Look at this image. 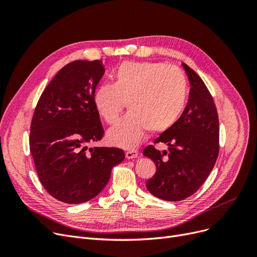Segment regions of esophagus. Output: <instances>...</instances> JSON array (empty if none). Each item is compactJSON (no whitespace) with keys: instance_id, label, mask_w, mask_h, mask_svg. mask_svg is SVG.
I'll return each instance as SVG.
<instances>
[{"instance_id":"1","label":"esophagus","mask_w":257,"mask_h":257,"mask_svg":"<svg viewBox=\"0 0 257 257\" xmlns=\"http://www.w3.org/2000/svg\"><path fill=\"white\" fill-rule=\"evenodd\" d=\"M137 157H138V151L137 150L132 149V150H128V151L125 152V158L128 159V160L136 159Z\"/></svg>"}]
</instances>
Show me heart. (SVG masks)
I'll return each instance as SVG.
<instances>
[{"label": "heart", "mask_w": 257, "mask_h": 257, "mask_svg": "<svg viewBox=\"0 0 257 257\" xmlns=\"http://www.w3.org/2000/svg\"><path fill=\"white\" fill-rule=\"evenodd\" d=\"M188 96L183 72L174 65L157 62L121 63L113 82L100 84L94 93V105L107 123H114L124 103L130 110L108 131L110 144L133 149L147 130L161 133L180 118Z\"/></svg>", "instance_id": "1"}]
</instances>
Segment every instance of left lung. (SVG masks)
<instances>
[{"label": "left lung", "instance_id": "left-lung-1", "mask_svg": "<svg viewBox=\"0 0 257 257\" xmlns=\"http://www.w3.org/2000/svg\"><path fill=\"white\" fill-rule=\"evenodd\" d=\"M191 83L189 100L174 125L154 143H164L168 151L153 146L144 155L157 165V173L146 182L153 196L179 201L193 195L211 173L219 154V116L206 84L193 69L182 63Z\"/></svg>", "mask_w": 257, "mask_h": 257}]
</instances>
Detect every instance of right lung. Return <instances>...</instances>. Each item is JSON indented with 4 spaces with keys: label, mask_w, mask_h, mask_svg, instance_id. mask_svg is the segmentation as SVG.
Returning a JSON list of instances; mask_svg holds the SVG:
<instances>
[{
    "label": "right lung",
    "mask_w": 257,
    "mask_h": 257,
    "mask_svg": "<svg viewBox=\"0 0 257 257\" xmlns=\"http://www.w3.org/2000/svg\"><path fill=\"white\" fill-rule=\"evenodd\" d=\"M105 73L99 60H77L62 67L44 90L31 123L30 151L40 181L66 204L97 196L111 169L125 158L118 148L94 147L104 128L94 105Z\"/></svg>",
    "instance_id": "obj_1"
}]
</instances>
